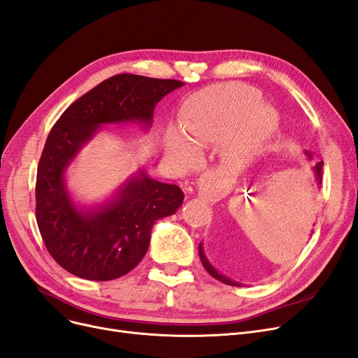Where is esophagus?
Returning <instances> with one entry per match:
<instances>
[{"label":"esophagus","instance_id":"obj_1","mask_svg":"<svg viewBox=\"0 0 358 358\" xmlns=\"http://www.w3.org/2000/svg\"><path fill=\"white\" fill-rule=\"evenodd\" d=\"M196 187H198V196L201 199H206V201H213L216 195H214L213 189H211V185L210 180L207 178H201L196 182Z\"/></svg>","mask_w":358,"mask_h":358}]
</instances>
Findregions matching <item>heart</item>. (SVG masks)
<instances>
[{
  "mask_svg": "<svg viewBox=\"0 0 358 358\" xmlns=\"http://www.w3.org/2000/svg\"><path fill=\"white\" fill-rule=\"evenodd\" d=\"M276 111L262 103V92L244 83L217 85L192 95L180 110V126L164 138V151L187 166L195 157V145H207L227 136L223 155L244 163L259 151L275 131Z\"/></svg>",
  "mask_w": 358,
  "mask_h": 358,
  "instance_id": "b5f03b06",
  "label": "heart"
}]
</instances>
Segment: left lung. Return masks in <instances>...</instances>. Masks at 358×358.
<instances>
[{
  "label": "left lung",
  "mask_w": 358,
  "mask_h": 358,
  "mask_svg": "<svg viewBox=\"0 0 358 358\" xmlns=\"http://www.w3.org/2000/svg\"><path fill=\"white\" fill-rule=\"evenodd\" d=\"M306 155H307V159H308V160H311V159H313L311 154H310L308 151H306ZM322 169H323V162L316 163V164H314V167H313V170H314V176H316V182H317V185H320V183H322ZM198 251H199V259H201V263H203L204 268L208 271V273H210L214 279H217V280H220V282H223V283H226V285H231V287H241V283H238V282H235V280H232V279H229L227 276H224V275L219 273V271L211 266V263L208 262V259H207L206 254H204L203 244H199Z\"/></svg>",
  "instance_id": "obj_1"
}]
</instances>
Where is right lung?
Segmentation results:
<instances>
[{"mask_svg": "<svg viewBox=\"0 0 358 358\" xmlns=\"http://www.w3.org/2000/svg\"><path fill=\"white\" fill-rule=\"evenodd\" d=\"M183 85L116 75L76 99L52 126L36 173V223L48 252L69 273L88 280L129 273L144 259L155 220L182 206L178 185L154 180L139 170L108 201L82 208L71 199L64 173L99 127L138 123L148 129L155 104Z\"/></svg>", "mask_w": 358, "mask_h": 358, "instance_id": "add662e5", "label": "right lung"}]
</instances>
